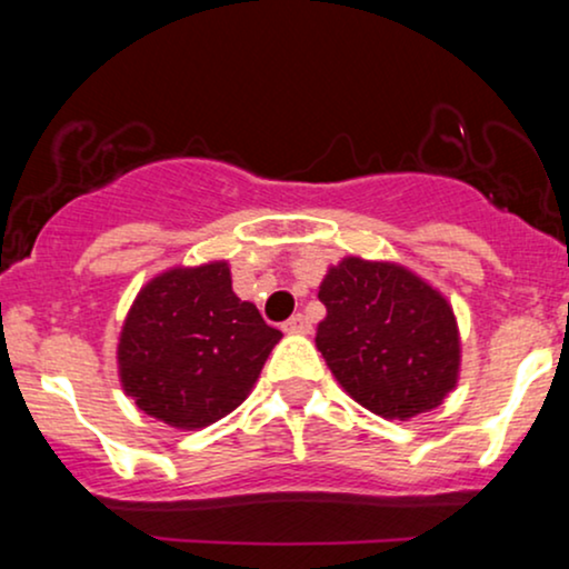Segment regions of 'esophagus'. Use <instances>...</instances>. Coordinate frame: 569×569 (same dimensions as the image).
<instances>
[{
	"label": "esophagus",
	"instance_id": "1",
	"mask_svg": "<svg viewBox=\"0 0 569 569\" xmlns=\"http://www.w3.org/2000/svg\"><path fill=\"white\" fill-rule=\"evenodd\" d=\"M283 331L286 335H307V331H310V321H307L302 312H297V316H291L289 321L283 323Z\"/></svg>",
	"mask_w": 569,
	"mask_h": 569
}]
</instances>
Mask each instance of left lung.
<instances>
[{"instance_id": "1", "label": "left lung", "mask_w": 569, "mask_h": 569, "mask_svg": "<svg viewBox=\"0 0 569 569\" xmlns=\"http://www.w3.org/2000/svg\"><path fill=\"white\" fill-rule=\"evenodd\" d=\"M316 345L361 407L388 420L436 409L457 385L455 312L407 267L348 257L329 267Z\"/></svg>"}]
</instances>
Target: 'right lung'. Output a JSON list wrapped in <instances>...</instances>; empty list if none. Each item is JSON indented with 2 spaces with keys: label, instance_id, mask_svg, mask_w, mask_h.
I'll return each mask as SVG.
<instances>
[{
  "label": "right lung",
  "instance_id": "add662e5",
  "mask_svg": "<svg viewBox=\"0 0 569 569\" xmlns=\"http://www.w3.org/2000/svg\"><path fill=\"white\" fill-rule=\"evenodd\" d=\"M280 337L238 299L227 262L173 267L130 307L117 345L122 390L171 428H206L246 401Z\"/></svg>",
  "mask_w": 569,
  "mask_h": 569
}]
</instances>
